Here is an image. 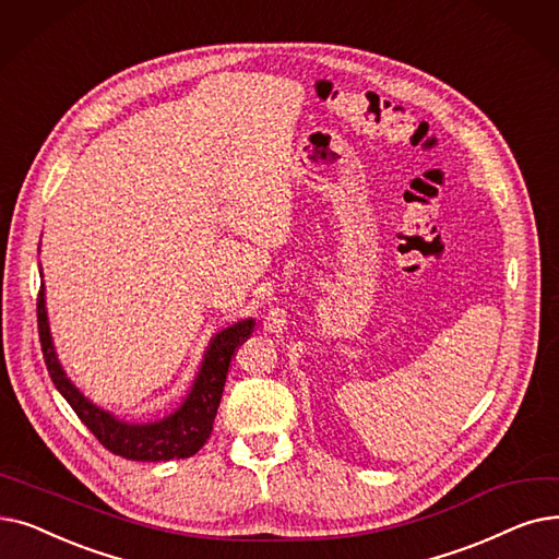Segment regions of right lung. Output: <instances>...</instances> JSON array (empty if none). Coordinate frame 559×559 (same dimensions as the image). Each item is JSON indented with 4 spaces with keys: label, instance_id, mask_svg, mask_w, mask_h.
Segmentation results:
<instances>
[{
    "label": "right lung",
    "instance_id": "obj_1",
    "mask_svg": "<svg viewBox=\"0 0 559 559\" xmlns=\"http://www.w3.org/2000/svg\"><path fill=\"white\" fill-rule=\"evenodd\" d=\"M36 314L43 358L57 391L66 397V402L80 416V420L93 431L95 439H98L109 452L132 461L187 459L205 445L212 433L216 408H219L224 395L230 358L235 356V349L253 333L255 326V320L249 318L222 329L210 340L191 391L171 416L155 423H126L111 416L109 411L95 406L88 397L80 393V388L66 377L52 345L43 283L38 289Z\"/></svg>",
    "mask_w": 559,
    "mask_h": 559
}]
</instances>
